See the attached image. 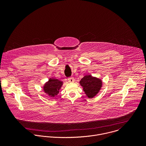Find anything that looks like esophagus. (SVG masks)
Wrapping results in <instances>:
<instances>
[{"instance_id":"obj_1","label":"esophagus","mask_w":146,"mask_h":146,"mask_svg":"<svg viewBox=\"0 0 146 146\" xmlns=\"http://www.w3.org/2000/svg\"><path fill=\"white\" fill-rule=\"evenodd\" d=\"M68 81L70 83H74L75 81V79L74 78H70L68 79Z\"/></svg>"}]
</instances>
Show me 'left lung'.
<instances>
[{
	"mask_svg": "<svg viewBox=\"0 0 146 146\" xmlns=\"http://www.w3.org/2000/svg\"><path fill=\"white\" fill-rule=\"evenodd\" d=\"M86 96L88 98L96 97L101 90L103 82L102 79L93 76L92 75H85L79 82Z\"/></svg>",
	"mask_w": 146,
	"mask_h": 146,
	"instance_id": "obj_1",
	"label": "left lung"
}]
</instances>
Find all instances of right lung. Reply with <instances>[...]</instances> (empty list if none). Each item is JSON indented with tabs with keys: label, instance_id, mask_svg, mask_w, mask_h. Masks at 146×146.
Segmentation results:
<instances>
[{
	"label": "right lung",
	"instance_id": "obj_1",
	"mask_svg": "<svg viewBox=\"0 0 146 146\" xmlns=\"http://www.w3.org/2000/svg\"><path fill=\"white\" fill-rule=\"evenodd\" d=\"M63 82L54 78H50L43 85L42 90L45 94L49 98H53L59 93L60 90L62 86Z\"/></svg>",
	"mask_w": 146,
	"mask_h": 146
}]
</instances>
